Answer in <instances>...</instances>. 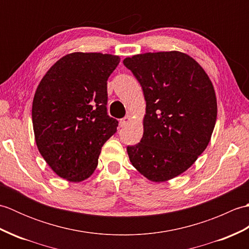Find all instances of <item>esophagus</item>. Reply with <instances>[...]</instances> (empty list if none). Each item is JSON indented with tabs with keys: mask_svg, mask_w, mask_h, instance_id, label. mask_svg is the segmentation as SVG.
<instances>
[{
	"mask_svg": "<svg viewBox=\"0 0 249 249\" xmlns=\"http://www.w3.org/2000/svg\"><path fill=\"white\" fill-rule=\"evenodd\" d=\"M129 122H130V118H129V116H125V118L121 119V120H120L121 127H126V126L128 125Z\"/></svg>",
	"mask_w": 249,
	"mask_h": 249,
	"instance_id": "1",
	"label": "esophagus"
}]
</instances>
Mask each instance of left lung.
I'll return each mask as SVG.
<instances>
[{"mask_svg":"<svg viewBox=\"0 0 249 249\" xmlns=\"http://www.w3.org/2000/svg\"><path fill=\"white\" fill-rule=\"evenodd\" d=\"M146 102L143 136L127 146L130 162L153 182L186 171L208 146L217 103L209 76L193 57L178 51L126 57Z\"/></svg>","mask_w":249,"mask_h":249,"instance_id":"1","label":"left lung"}]
</instances>
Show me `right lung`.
I'll return each instance as SVG.
<instances>
[{
  "instance_id": "obj_1",
  "label": "right lung",
  "mask_w": 249,
  "mask_h": 249,
  "mask_svg": "<svg viewBox=\"0 0 249 249\" xmlns=\"http://www.w3.org/2000/svg\"><path fill=\"white\" fill-rule=\"evenodd\" d=\"M119 63L116 55L75 52L41 79L32 107L35 141L59 177L88 178L102 146L116 131L119 122L107 112V81Z\"/></svg>"
}]
</instances>
